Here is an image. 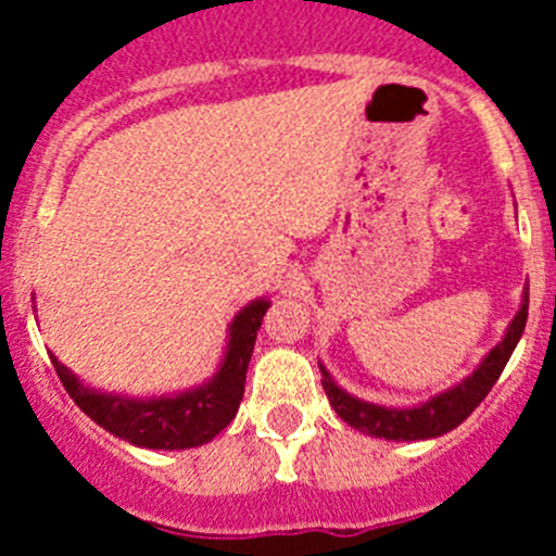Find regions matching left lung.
Instances as JSON below:
<instances>
[{"instance_id": "8db88e82", "label": "left lung", "mask_w": 556, "mask_h": 556, "mask_svg": "<svg viewBox=\"0 0 556 556\" xmlns=\"http://www.w3.org/2000/svg\"><path fill=\"white\" fill-rule=\"evenodd\" d=\"M529 317V289L523 292V303H520L515 320L509 323L507 333L498 345L484 356L473 376H468L462 384L451 387V390L440 392L431 401L420 406H406V409H390V406H378L370 401H358V397L348 395L342 387L333 384V378L328 376L326 367L320 365L323 372V390H326L328 401H331L333 412H337L348 426H353L362 434L384 437V440H431L445 431L456 429V426L476 409V406L488 397L493 384L498 381L501 370L507 367L509 356H513L515 345H518L520 333L527 328Z\"/></svg>"}]
</instances>
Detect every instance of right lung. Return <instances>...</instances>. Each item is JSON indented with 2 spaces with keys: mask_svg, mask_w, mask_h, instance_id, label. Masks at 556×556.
Segmentation results:
<instances>
[{
  "mask_svg": "<svg viewBox=\"0 0 556 556\" xmlns=\"http://www.w3.org/2000/svg\"><path fill=\"white\" fill-rule=\"evenodd\" d=\"M267 308L269 301H253L236 314L233 323H230L228 351H225L219 370L203 387L186 390L180 395L150 397V401L108 395V392L83 387L66 365H61L55 356L49 358H52L58 378L72 395V401L113 437L141 445V448H194V445L214 440L239 412V401L244 395V376H248L250 356H253L255 331L262 328Z\"/></svg>",
  "mask_w": 556,
  "mask_h": 556,
  "instance_id": "obj_1",
  "label": "right lung"
}]
</instances>
